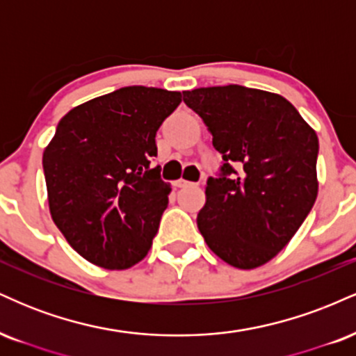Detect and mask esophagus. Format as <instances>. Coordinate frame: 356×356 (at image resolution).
<instances>
[{
	"instance_id": "34e87169",
	"label": "esophagus",
	"mask_w": 356,
	"mask_h": 356,
	"mask_svg": "<svg viewBox=\"0 0 356 356\" xmlns=\"http://www.w3.org/2000/svg\"><path fill=\"white\" fill-rule=\"evenodd\" d=\"M175 187H179V189H182V187H189V186H194V184L189 182V181H184V179H179V181L174 182Z\"/></svg>"
}]
</instances>
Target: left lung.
Listing matches in <instances>:
<instances>
[{
    "label": "left lung",
    "instance_id": "8db88e82",
    "mask_svg": "<svg viewBox=\"0 0 356 356\" xmlns=\"http://www.w3.org/2000/svg\"><path fill=\"white\" fill-rule=\"evenodd\" d=\"M182 95L222 155L207 181L199 231L231 266H261L289 243L316 201V134L288 100L264 90L224 85Z\"/></svg>",
    "mask_w": 356,
    "mask_h": 356
}]
</instances>
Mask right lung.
I'll return each mask as SVG.
<instances>
[{
	"instance_id": "obj_1",
	"label": "right lung",
	"mask_w": 356,
	"mask_h": 356,
	"mask_svg": "<svg viewBox=\"0 0 356 356\" xmlns=\"http://www.w3.org/2000/svg\"><path fill=\"white\" fill-rule=\"evenodd\" d=\"M181 92L118 88L72 108L43 152L51 218L90 263L125 269L144 259L170 186L162 181L155 136Z\"/></svg>"
}]
</instances>
